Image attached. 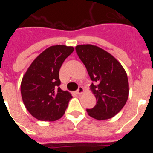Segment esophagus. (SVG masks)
<instances>
[{
	"label": "esophagus",
	"instance_id": "obj_1",
	"mask_svg": "<svg viewBox=\"0 0 153 153\" xmlns=\"http://www.w3.org/2000/svg\"><path fill=\"white\" fill-rule=\"evenodd\" d=\"M83 93H84V89H83L82 86H79V89H78L77 91H76V93L79 94V95H81V94H83Z\"/></svg>",
	"mask_w": 153,
	"mask_h": 153
}]
</instances>
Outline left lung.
Masks as SVG:
<instances>
[{
    "label": "left lung",
    "instance_id": "1",
    "mask_svg": "<svg viewBox=\"0 0 153 153\" xmlns=\"http://www.w3.org/2000/svg\"><path fill=\"white\" fill-rule=\"evenodd\" d=\"M92 83L90 90L97 99L93 109H86L90 117L98 120L110 119L125 106L129 97L128 77L121 63L107 51L97 46L81 44L76 47Z\"/></svg>",
    "mask_w": 153,
    "mask_h": 153
}]
</instances>
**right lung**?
<instances>
[{
	"label": "right lung",
	"mask_w": 153,
	"mask_h": 153,
	"mask_svg": "<svg viewBox=\"0 0 153 153\" xmlns=\"http://www.w3.org/2000/svg\"><path fill=\"white\" fill-rule=\"evenodd\" d=\"M74 51L73 47L51 46L35 58L24 74L21 97L26 109L34 118L51 122L64 114L73 97L59 87V71Z\"/></svg>",
	"instance_id": "obj_1"
}]
</instances>
